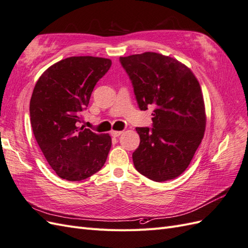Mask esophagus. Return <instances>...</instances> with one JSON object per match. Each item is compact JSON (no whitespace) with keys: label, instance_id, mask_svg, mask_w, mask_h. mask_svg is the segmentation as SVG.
I'll return each instance as SVG.
<instances>
[{"label":"esophagus","instance_id":"obj_1","mask_svg":"<svg viewBox=\"0 0 248 248\" xmlns=\"http://www.w3.org/2000/svg\"><path fill=\"white\" fill-rule=\"evenodd\" d=\"M123 131H116V130H111L110 131V136L114 137V138H117L119 136H121Z\"/></svg>","mask_w":248,"mask_h":248}]
</instances>
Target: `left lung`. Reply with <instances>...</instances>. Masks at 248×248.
I'll use <instances>...</instances> for the list:
<instances>
[{
	"label": "left lung",
	"mask_w": 248,
	"mask_h": 248,
	"mask_svg": "<svg viewBox=\"0 0 248 248\" xmlns=\"http://www.w3.org/2000/svg\"><path fill=\"white\" fill-rule=\"evenodd\" d=\"M140 110L153 107L152 128L137 127L134 168L155 182L180 176L204 137L206 114L197 78L178 60L156 52L120 58Z\"/></svg>",
	"instance_id": "1"
}]
</instances>
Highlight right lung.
I'll list each match as a JSON object with an SVG mask.
<instances>
[{
	"mask_svg": "<svg viewBox=\"0 0 248 248\" xmlns=\"http://www.w3.org/2000/svg\"><path fill=\"white\" fill-rule=\"evenodd\" d=\"M111 66L109 59L70 57L46 69L30 101L35 139L50 168L62 179L81 181L98 171L111 147L108 134L79 127L95 85Z\"/></svg>",
	"mask_w": 248,
	"mask_h": 248,
	"instance_id": "obj_1",
	"label": "right lung"
}]
</instances>
